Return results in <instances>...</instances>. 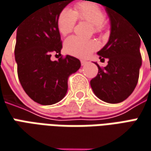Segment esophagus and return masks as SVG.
Here are the masks:
<instances>
[{
    "instance_id": "obj_1",
    "label": "esophagus",
    "mask_w": 151,
    "mask_h": 151,
    "mask_svg": "<svg viewBox=\"0 0 151 151\" xmlns=\"http://www.w3.org/2000/svg\"><path fill=\"white\" fill-rule=\"evenodd\" d=\"M87 63H88V61H86V60H81V65L82 66H85Z\"/></svg>"
}]
</instances>
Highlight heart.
Instances as JSON below:
<instances>
[{
    "label": "heart",
    "instance_id": "obj_1",
    "mask_svg": "<svg viewBox=\"0 0 151 151\" xmlns=\"http://www.w3.org/2000/svg\"><path fill=\"white\" fill-rule=\"evenodd\" d=\"M77 19L91 23L95 34H103L108 29L101 6L93 1H83L77 4L73 11L63 8L59 12L56 21L58 31L63 35L70 34L75 27ZM98 46L95 40H83L76 36L69 37L64 43V50L68 54L81 58L89 56Z\"/></svg>",
    "mask_w": 151,
    "mask_h": 151
}]
</instances>
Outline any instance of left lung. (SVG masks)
<instances>
[{"mask_svg": "<svg viewBox=\"0 0 151 151\" xmlns=\"http://www.w3.org/2000/svg\"><path fill=\"white\" fill-rule=\"evenodd\" d=\"M103 6L111 20V35L107 44L97 54L101 62L107 58L108 64L102 68L95 63L99 71L90 80V85L99 99L115 104L126 100L138 83L142 64L141 37L116 6Z\"/></svg>", "mask_w": 151, "mask_h": 151, "instance_id": "obj_1", "label": "left lung"}]
</instances>
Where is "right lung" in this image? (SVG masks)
<instances>
[{"instance_id":"1","label":"right lung","mask_w":151,"mask_h":151,"mask_svg":"<svg viewBox=\"0 0 151 151\" xmlns=\"http://www.w3.org/2000/svg\"><path fill=\"white\" fill-rule=\"evenodd\" d=\"M73 1L45 0L17 29L14 54L18 79L26 94L40 105L60 101L68 91V77L81 66L74 56L61 55L63 43L56 23L59 12ZM52 55L61 57L51 61Z\"/></svg>"}]
</instances>
